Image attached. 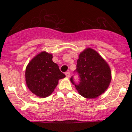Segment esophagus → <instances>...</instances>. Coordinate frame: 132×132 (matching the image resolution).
Listing matches in <instances>:
<instances>
[{
  "label": "esophagus",
  "instance_id": "34e87169",
  "mask_svg": "<svg viewBox=\"0 0 132 132\" xmlns=\"http://www.w3.org/2000/svg\"><path fill=\"white\" fill-rule=\"evenodd\" d=\"M65 75H66V76L67 77V78H69V77H70V72H65Z\"/></svg>",
  "mask_w": 132,
  "mask_h": 132
}]
</instances>
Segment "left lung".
Returning a JSON list of instances; mask_svg holds the SVG:
<instances>
[{
    "mask_svg": "<svg viewBox=\"0 0 132 132\" xmlns=\"http://www.w3.org/2000/svg\"><path fill=\"white\" fill-rule=\"evenodd\" d=\"M75 72L79 76V81L76 82L73 76L71 81L79 94L87 99L96 98L104 93L111 81L108 64L91 48H87L79 54Z\"/></svg>",
    "mask_w": 132,
    "mask_h": 132,
    "instance_id": "obj_1",
    "label": "left lung"
}]
</instances>
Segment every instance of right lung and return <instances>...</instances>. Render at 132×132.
<instances>
[{
	"mask_svg": "<svg viewBox=\"0 0 132 132\" xmlns=\"http://www.w3.org/2000/svg\"><path fill=\"white\" fill-rule=\"evenodd\" d=\"M52 58V54L43 51L33 57L27 66V87L40 97L49 96L57 86L59 80L65 78Z\"/></svg>",
	"mask_w": 132,
	"mask_h": 132,
	"instance_id": "obj_1",
	"label": "right lung"
}]
</instances>
